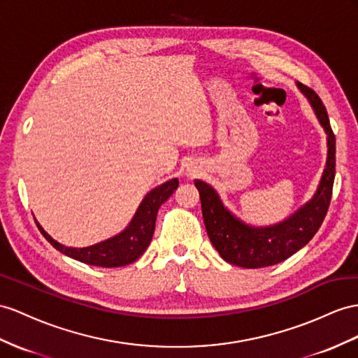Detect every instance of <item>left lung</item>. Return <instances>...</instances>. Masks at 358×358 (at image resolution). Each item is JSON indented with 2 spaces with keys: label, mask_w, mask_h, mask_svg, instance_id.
Masks as SVG:
<instances>
[{
  "label": "left lung",
  "mask_w": 358,
  "mask_h": 358,
  "mask_svg": "<svg viewBox=\"0 0 358 358\" xmlns=\"http://www.w3.org/2000/svg\"><path fill=\"white\" fill-rule=\"evenodd\" d=\"M310 99L319 122L328 136L327 168L313 199L287 221L266 228L245 225L222 206L217 194L206 182L195 180L199 192L206 230L221 257L236 266L257 269L284 262L306 246L322 225L331 203L336 176V136L329 125L327 108L313 89L298 83Z\"/></svg>",
  "instance_id": "left-lung-1"
}]
</instances>
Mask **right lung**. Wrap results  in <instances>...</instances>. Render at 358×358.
<instances>
[{
    "instance_id": "1",
    "label": "right lung",
    "mask_w": 358,
    "mask_h": 358,
    "mask_svg": "<svg viewBox=\"0 0 358 358\" xmlns=\"http://www.w3.org/2000/svg\"><path fill=\"white\" fill-rule=\"evenodd\" d=\"M178 187V180L173 178L164 185L152 189L148 195L142 201V204L137 208V212L133 217L130 227L124 233L115 236L113 239L101 242L96 245L87 246V248H68L43 231V228L36 222L39 231L43 234L54 248L63 252L71 259H76L81 263L90 264V266H101V268H119L125 266L136 262L148 248V245L152 239L155 217H157L159 207L166 201L173 190Z\"/></svg>"
}]
</instances>
